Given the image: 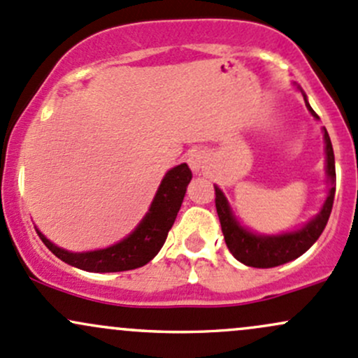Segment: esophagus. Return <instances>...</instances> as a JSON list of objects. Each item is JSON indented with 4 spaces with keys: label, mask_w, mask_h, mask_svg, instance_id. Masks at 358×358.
Listing matches in <instances>:
<instances>
[{
    "label": "esophagus",
    "mask_w": 358,
    "mask_h": 358,
    "mask_svg": "<svg viewBox=\"0 0 358 358\" xmlns=\"http://www.w3.org/2000/svg\"><path fill=\"white\" fill-rule=\"evenodd\" d=\"M187 163H189L192 171L201 173V169L204 168V163H206L204 154H202L201 150H194V152H190L189 157H187Z\"/></svg>",
    "instance_id": "esophagus-1"
}]
</instances>
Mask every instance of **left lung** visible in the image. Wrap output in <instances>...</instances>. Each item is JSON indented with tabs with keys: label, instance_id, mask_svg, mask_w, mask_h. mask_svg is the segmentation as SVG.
I'll use <instances>...</instances> for the list:
<instances>
[{
	"label": "left lung",
	"instance_id": "left-lung-1",
	"mask_svg": "<svg viewBox=\"0 0 358 358\" xmlns=\"http://www.w3.org/2000/svg\"><path fill=\"white\" fill-rule=\"evenodd\" d=\"M296 89L302 92L308 113L315 120H319V116L315 115V111L308 104L306 92L300 87ZM322 135H324L326 145V178H328L329 183L328 197H326L321 210L310 221H307L302 228L287 233H280V235H259V233L250 231L235 216L228 199L224 197L223 190L217 185H214V189H216V210L217 216H220L224 242H227L228 250L231 252L236 261H240L245 266H250V268H276V266L287 264V262L306 254L308 248L314 245L315 240L321 236L322 229L328 224L331 209H333L334 192H336L334 152L328 130L324 127H322Z\"/></svg>",
	"mask_w": 358,
	"mask_h": 358
}]
</instances>
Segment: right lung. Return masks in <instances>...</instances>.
<instances>
[{"label": "right lung", "instance_id": "add662e5", "mask_svg": "<svg viewBox=\"0 0 358 358\" xmlns=\"http://www.w3.org/2000/svg\"><path fill=\"white\" fill-rule=\"evenodd\" d=\"M192 180V171L187 163L171 168L161 180V185L154 195L150 208L141 223L130 235L115 245L87 252H70L55 245L37 229L41 240L52 254L73 268L89 273H118L142 268L152 261L166 242L168 231L176 220L187 185Z\"/></svg>", "mask_w": 358, "mask_h": 358}]
</instances>
